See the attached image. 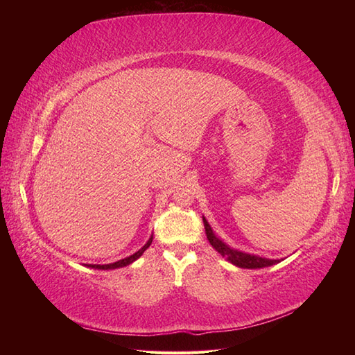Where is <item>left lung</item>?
<instances>
[{"label": "left lung", "instance_id": "8db88e82", "mask_svg": "<svg viewBox=\"0 0 355 355\" xmlns=\"http://www.w3.org/2000/svg\"><path fill=\"white\" fill-rule=\"evenodd\" d=\"M202 223H205V229H206V235L210 245H212L218 253H221L223 256L227 258V261H230L235 266L241 267V268H262V267H270L273 263L279 262L277 259H267V258H261V256H254V254H248V253H243L238 250H233L229 245H225L223 241L218 239L215 236V233L210 229L209 223L206 221V218L202 216Z\"/></svg>", "mask_w": 355, "mask_h": 355}]
</instances>
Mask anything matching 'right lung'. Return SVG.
<instances>
[{
  "label": "right lung",
  "instance_id": "1",
  "mask_svg": "<svg viewBox=\"0 0 355 355\" xmlns=\"http://www.w3.org/2000/svg\"><path fill=\"white\" fill-rule=\"evenodd\" d=\"M150 243H153V238H149L148 243H146L145 245H143L139 252H135L134 254L128 256V258H125V259H120V261H117V262H112V263H107V266H97V263H89L88 267H92V268H101V270H110V268H120V267H126V266H130L131 262H134L135 259H139L140 256L143 254V252H145L146 248L150 245Z\"/></svg>",
  "mask_w": 355,
  "mask_h": 355
}]
</instances>
